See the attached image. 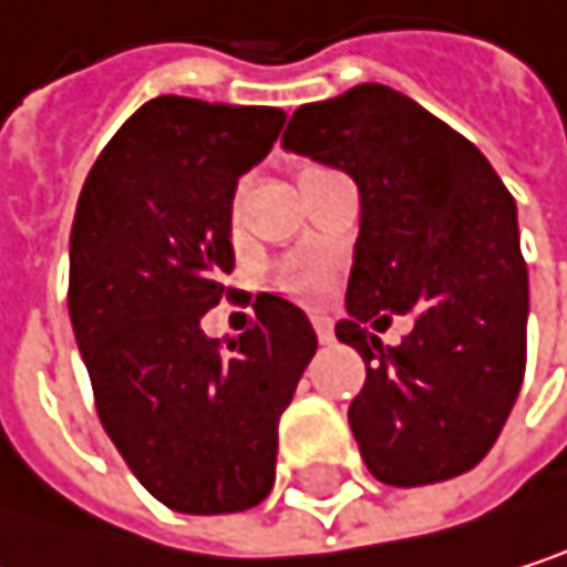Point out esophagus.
Instances as JSON below:
<instances>
[{
	"label": "esophagus",
	"instance_id": "1",
	"mask_svg": "<svg viewBox=\"0 0 567 567\" xmlns=\"http://www.w3.org/2000/svg\"><path fill=\"white\" fill-rule=\"evenodd\" d=\"M310 324H315L321 344H331V341H334V321H331L328 315H310Z\"/></svg>",
	"mask_w": 567,
	"mask_h": 567
}]
</instances>
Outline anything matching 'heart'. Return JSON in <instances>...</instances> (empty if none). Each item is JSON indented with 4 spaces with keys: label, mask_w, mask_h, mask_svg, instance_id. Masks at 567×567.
<instances>
[{
    "label": "heart",
    "mask_w": 567,
    "mask_h": 567,
    "mask_svg": "<svg viewBox=\"0 0 567 567\" xmlns=\"http://www.w3.org/2000/svg\"><path fill=\"white\" fill-rule=\"evenodd\" d=\"M310 172V168H303ZM277 287L303 303H315L331 290V264L324 257H315V252H303V257H290L280 264L277 270Z\"/></svg>",
    "instance_id": "1"
}]
</instances>
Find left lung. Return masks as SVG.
<instances>
[{"mask_svg": "<svg viewBox=\"0 0 567 567\" xmlns=\"http://www.w3.org/2000/svg\"><path fill=\"white\" fill-rule=\"evenodd\" d=\"M284 148L348 172L361 195L348 318L334 334L364 358L348 409L364 466L392 487L473 470L497 443L527 361L514 195L473 141L382 83L297 107ZM385 309L413 315L395 349L371 334L391 320Z\"/></svg>", "mask_w": 567, "mask_h": 567, "instance_id": "1", "label": "left lung"}]
</instances>
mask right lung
I'll use <instances>...</instances> for the list:
<instances>
[{
	"mask_svg": "<svg viewBox=\"0 0 567 567\" xmlns=\"http://www.w3.org/2000/svg\"><path fill=\"white\" fill-rule=\"evenodd\" d=\"M280 107L155 97L83 182L70 229V321L101 426L155 501L182 514L257 507L277 426L318 334L277 293L219 344L203 315L233 290V192L267 158Z\"/></svg>",
	"mask_w": 567,
	"mask_h": 567,
	"instance_id": "add662e5",
	"label": "right lung"
}]
</instances>
